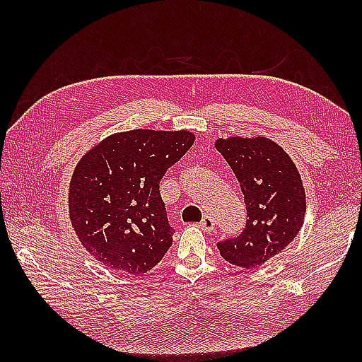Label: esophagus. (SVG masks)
Listing matches in <instances>:
<instances>
[{"label":"esophagus","mask_w":362,"mask_h":362,"mask_svg":"<svg viewBox=\"0 0 362 362\" xmlns=\"http://www.w3.org/2000/svg\"><path fill=\"white\" fill-rule=\"evenodd\" d=\"M199 227H201L202 230H205V232H213L214 230V221L211 216H204V219L199 222Z\"/></svg>","instance_id":"obj_1"}]
</instances>
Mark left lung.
I'll list each match as a JSON object with an SVG mask.
<instances>
[{
  "label": "left lung",
  "mask_w": 362,
  "mask_h": 362,
  "mask_svg": "<svg viewBox=\"0 0 362 362\" xmlns=\"http://www.w3.org/2000/svg\"><path fill=\"white\" fill-rule=\"evenodd\" d=\"M214 148L235 173L247 209L243 232L218 249L228 263L258 267L286 249L303 226L302 177L281 146L266 136L218 138Z\"/></svg>",
  "instance_id": "8db88e82"
}]
</instances>
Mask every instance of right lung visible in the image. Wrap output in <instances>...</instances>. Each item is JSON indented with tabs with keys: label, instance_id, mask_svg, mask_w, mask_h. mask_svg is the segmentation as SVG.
I'll use <instances>...</instances> for the list:
<instances>
[{
	"label": "right lung",
	"instance_id": "right-lung-1",
	"mask_svg": "<svg viewBox=\"0 0 362 362\" xmlns=\"http://www.w3.org/2000/svg\"><path fill=\"white\" fill-rule=\"evenodd\" d=\"M189 130L113 134L76 165L68 210L76 235L107 267L141 275L173 245L160 180L193 146Z\"/></svg>",
	"mask_w": 362,
	"mask_h": 362
}]
</instances>
